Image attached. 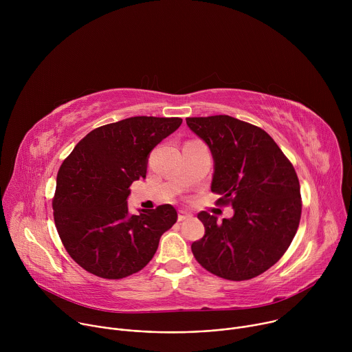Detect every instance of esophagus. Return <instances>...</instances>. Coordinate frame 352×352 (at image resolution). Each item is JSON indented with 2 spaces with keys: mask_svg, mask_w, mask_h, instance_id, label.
<instances>
[{
  "mask_svg": "<svg viewBox=\"0 0 352 352\" xmlns=\"http://www.w3.org/2000/svg\"><path fill=\"white\" fill-rule=\"evenodd\" d=\"M192 216L184 210H179L178 212V221H184V220H189Z\"/></svg>",
  "mask_w": 352,
  "mask_h": 352,
  "instance_id": "34e87169",
  "label": "esophagus"
}]
</instances>
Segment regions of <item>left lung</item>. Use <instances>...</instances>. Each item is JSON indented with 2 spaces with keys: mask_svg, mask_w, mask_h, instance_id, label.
<instances>
[{
  "mask_svg": "<svg viewBox=\"0 0 352 352\" xmlns=\"http://www.w3.org/2000/svg\"><path fill=\"white\" fill-rule=\"evenodd\" d=\"M186 125L212 152L217 205L234 209L223 223L197 214L205 235L192 243L193 256L221 278H254L280 261L295 236L302 210L296 173L259 126L230 116L186 118Z\"/></svg>",
  "mask_w": 352,
  "mask_h": 352,
  "instance_id": "8db88e82",
  "label": "left lung"
}]
</instances>
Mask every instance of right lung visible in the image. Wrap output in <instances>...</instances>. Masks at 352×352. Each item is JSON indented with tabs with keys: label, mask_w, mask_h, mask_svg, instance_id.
Instances as JSON below:
<instances>
[{
	"label": "right lung",
	"mask_w": 352,
	"mask_h": 352,
	"mask_svg": "<svg viewBox=\"0 0 352 352\" xmlns=\"http://www.w3.org/2000/svg\"><path fill=\"white\" fill-rule=\"evenodd\" d=\"M181 124V118L131 117L98 126L61 164L54 221L67 252L86 272L118 280L155 256L177 210L162 205L129 214L126 199L131 184L146 178L150 152Z\"/></svg>",
	"instance_id": "obj_1"
}]
</instances>
